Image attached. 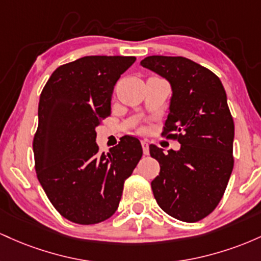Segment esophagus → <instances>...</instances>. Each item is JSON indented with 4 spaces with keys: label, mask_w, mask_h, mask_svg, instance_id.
Masks as SVG:
<instances>
[{
    "label": "esophagus",
    "mask_w": 261,
    "mask_h": 261,
    "mask_svg": "<svg viewBox=\"0 0 261 261\" xmlns=\"http://www.w3.org/2000/svg\"><path fill=\"white\" fill-rule=\"evenodd\" d=\"M142 146H143V153H144L145 155L149 154V143L148 140H142Z\"/></svg>",
    "instance_id": "obj_1"
}]
</instances>
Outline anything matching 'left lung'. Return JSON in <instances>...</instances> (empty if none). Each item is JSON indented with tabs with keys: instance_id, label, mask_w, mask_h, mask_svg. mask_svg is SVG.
Segmentation results:
<instances>
[{
	"instance_id": "obj_1",
	"label": "left lung",
	"mask_w": 261,
	"mask_h": 261,
	"mask_svg": "<svg viewBox=\"0 0 261 261\" xmlns=\"http://www.w3.org/2000/svg\"><path fill=\"white\" fill-rule=\"evenodd\" d=\"M140 65L171 85L170 113L162 136L177 140L178 151L149 145L160 172L151 181L164 212L197 222L213 212L232 174L234 122L221 80L207 67L184 57L151 55Z\"/></svg>"
}]
</instances>
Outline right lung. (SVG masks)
I'll use <instances>...</instances> for the list:
<instances>
[{"label":"right lung","instance_id":"obj_1","mask_svg":"<svg viewBox=\"0 0 261 261\" xmlns=\"http://www.w3.org/2000/svg\"><path fill=\"white\" fill-rule=\"evenodd\" d=\"M134 57L92 55L64 64L46 81L33 139L37 177L55 210L79 224L106 221L118 208L124 181L143 155L124 136L99 153L96 127L111 116V98Z\"/></svg>","mask_w":261,"mask_h":261}]
</instances>
